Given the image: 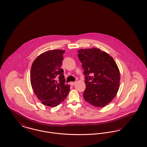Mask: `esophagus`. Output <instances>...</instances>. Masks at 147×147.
I'll return each mask as SVG.
<instances>
[{
    "mask_svg": "<svg viewBox=\"0 0 147 147\" xmlns=\"http://www.w3.org/2000/svg\"><path fill=\"white\" fill-rule=\"evenodd\" d=\"M75 84H76V82H70V84L71 86H74Z\"/></svg>",
    "mask_w": 147,
    "mask_h": 147,
    "instance_id": "esophagus-1",
    "label": "esophagus"
}]
</instances>
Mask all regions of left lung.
<instances>
[{
  "mask_svg": "<svg viewBox=\"0 0 147 147\" xmlns=\"http://www.w3.org/2000/svg\"><path fill=\"white\" fill-rule=\"evenodd\" d=\"M78 52L86 76L83 97L92 106L103 107L113 101L119 89L118 67L112 57L100 49H80Z\"/></svg>",
  "mask_w": 147,
  "mask_h": 147,
  "instance_id": "obj_1",
  "label": "left lung"
}]
</instances>
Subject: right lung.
Masks as SVG:
<instances>
[{
	"label": "right lung",
	"mask_w": 147,
	"mask_h": 147,
	"mask_svg": "<svg viewBox=\"0 0 147 147\" xmlns=\"http://www.w3.org/2000/svg\"><path fill=\"white\" fill-rule=\"evenodd\" d=\"M64 52L48 50L37 57L31 67L30 80L34 93L42 104L51 107L64 101L70 90L61 69Z\"/></svg>",
	"instance_id": "1"
}]
</instances>
